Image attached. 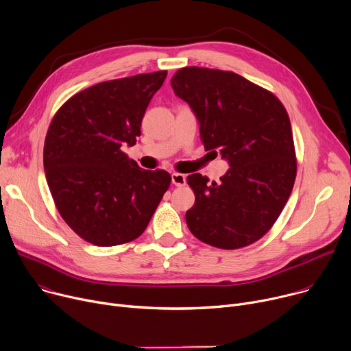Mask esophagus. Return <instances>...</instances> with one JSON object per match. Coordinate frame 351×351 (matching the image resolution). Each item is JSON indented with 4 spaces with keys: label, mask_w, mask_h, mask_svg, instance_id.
<instances>
[{
    "label": "esophagus",
    "mask_w": 351,
    "mask_h": 351,
    "mask_svg": "<svg viewBox=\"0 0 351 351\" xmlns=\"http://www.w3.org/2000/svg\"><path fill=\"white\" fill-rule=\"evenodd\" d=\"M172 183L175 184V186H184L186 184V176L184 175H182V173H178V172H175V173H172Z\"/></svg>",
    "instance_id": "obj_1"
}]
</instances>
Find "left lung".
Segmentation results:
<instances>
[{"label":"left lung","instance_id":"obj_1","mask_svg":"<svg viewBox=\"0 0 351 351\" xmlns=\"http://www.w3.org/2000/svg\"><path fill=\"white\" fill-rule=\"evenodd\" d=\"M171 85L195 112L206 151L219 149L231 167L218 183L200 173L187 176L196 197L186 211L190 232L228 250L259 241L297 176L289 113L274 93L232 71L184 67Z\"/></svg>","mask_w":351,"mask_h":351}]
</instances>
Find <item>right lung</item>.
I'll return each instance as SVG.
<instances>
[{
  "label": "right lung",
  "instance_id": "right-lung-1",
  "mask_svg": "<svg viewBox=\"0 0 351 351\" xmlns=\"http://www.w3.org/2000/svg\"><path fill=\"white\" fill-rule=\"evenodd\" d=\"M167 71L99 82L54 114L43 164L54 204L86 242L114 246L147 228L171 184L164 169L147 171L121 151L140 137L141 120Z\"/></svg>",
  "mask_w": 351,
  "mask_h": 351
}]
</instances>
